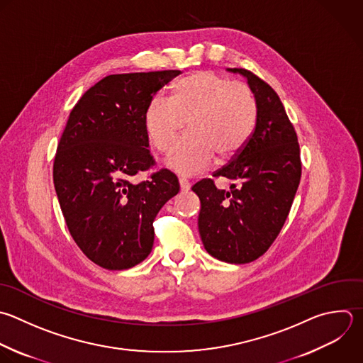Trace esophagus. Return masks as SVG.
Returning a JSON list of instances; mask_svg holds the SVG:
<instances>
[{"instance_id": "esophagus-1", "label": "esophagus", "mask_w": 363, "mask_h": 363, "mask_svg": "<svg viewBox=\"0 0 363 363\" xmlns=\"http://www.w3.org/2000/svg\"><path fill=\"white\" fill-rule=\"evenodd\" d=\"M179 184L182 191H187L190 189V182L186 177H179Z\"/></svg>"}]
</instances>
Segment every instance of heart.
I'll return each mask as SVG.
<instances>
[{"instance_id":"1","label":"heart","mask_w":363,"mask_h":363,"mask_svg":"<svg viewBox=\"0 0 363 363\" xmlns=\"http://www.w3.org/2000/svg\"><path fill=\"white\" fill-rule=\"evenodd\" d=\"M255 121L257 104L251 89L211 71L180 79L170 99H150L143 115L149 140L160 152L170 150L188 122L191 135L164 159V164L180 174L203 172L216 156L230 160L238 155Z\"/></svg>"}]
</instances>
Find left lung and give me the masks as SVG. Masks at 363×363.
<instances>
[{"mask_svg":"<svg viewBox=\"0 0 363 363\" xmlns=\"http://www.w3.org/2000/svg\"><path fill=\"white\" fill-rule=\"evenodd\" d=\"M247 79L257 104L252 135L234 159L214 177L233 182L218 190L211 179L196 183L199 233L206 251L228 264L261 257L279 234L299 180L298 138L275 91L247 69H227Z\"/></svg>","mask_w":363,"mask_h":363,"instance_id":"8db88e82","label":"left lung"}]
</instances>
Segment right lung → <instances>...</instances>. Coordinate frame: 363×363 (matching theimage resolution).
I'll return each instance as SVG.
<instances>
[{
    "mask_svg": "<svg viewBox=\"0 0 363 363\" xmlns=\"http://www.w3.org/2000/svg\"><path fill=\"white\" fill-rule=\"evenodd\" d=\"M180 71L109 75L71 111L54 162V184L68 230L95 264L132 268L152 251L153 221L179 190L163 169L149 180L132 177L153 166L143 123L146 105Z\"/></svg>",
    "mask_w": 363,
    "mask_h": 363,
    "instance_id": "add662e5",
    "label": "right lung"
}]
</instances>
